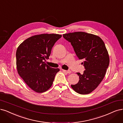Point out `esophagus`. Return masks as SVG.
Masks as SVG:
<instances>
[{
  "mask_svg": "<svg viewBox=\"0 0 123 123\" xmlns=\"http://www.w3.org/2000/svg\"><path fill=\"white\" fill-rule=\"evenodd\" d=\"M63 72H65L68 73V74H70L71 73V71L70 70H62Z\"/></svg>",
  "mask_w": 123,
  "mask_h": 123,
  "instance_id": "obj_1",
  "label": "esophagus"
}]
</instances>
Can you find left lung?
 <instances>
[{"label": "left lung", "instance_id": "obj_1", "mask_svg": "<svg viewBox=\"0 0 123 123\" xmlns=\"http://www.w3.org/2000/svg\"><path fill=\"white\" fill-rule=\"evenodd\" d=\"M70 42L79 60H83L85 70L79 77L78 82L71 85L78 94H90L98 87L105 75L109 57L103 41L96 35L84 32H74L63 35Z\"/></svg>", "mask_w": 123, "mask_h": 123}]
</instances>
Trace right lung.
<instances>
[{"label": "right lung", "instance_id": "add662e5", "mask_svg": "<svg viewBox=\"0 0 123 123\" xmlns=\"http://www.w3.org/2000/svg\"><path fill=\"white\" fill-rule=\"evenodd\" d=\"M62 37L58 34L35 35L24 41L16 51V66L19 75L33 91H47L52 86L60 69L50 67L43 62L49 58L55 43Z\"/></svg>", "mask_w": 123, "mask_h": 123}]
</instances>
